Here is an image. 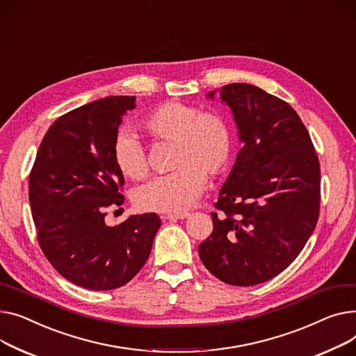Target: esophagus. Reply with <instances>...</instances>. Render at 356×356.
<instances>
[{"label": "esophagus", "mask_w": 356, "mask_h": 356, "mask_svg": "<svg viewBox=\"0 0 356 356\" xmlns=\"http://www.w3.org/2000/svg\"><path fill=\"white\" fill-rule=\"evenodd\" d=\"M190 217V213H177V214H166L163 216L165 220H184Z\"/></svg>", "instance_id": "34e87169"}]
</instances>
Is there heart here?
<instances>
[{"instance_id":"1","label":"heart","mask_w":356,"mask_h":356,"mask_svg":"<svg viewBox=\"0 0 356 356\" xmlns=\"http://www.w3.org/2000/svg\"><path fill=\"white\" fill-rule=\"evenodd\" d=\"M155 139L175 142L174 172L155 177L138 186L134 204L140 211L181 213L202 193L207 174H222L233 156V132L217 112H202L182 102L159 104L143 120ZM113 159L123 175L140 179L148 174L146 151L131 131L120 132L113 143Z\"/></svg>"}]
</instances>
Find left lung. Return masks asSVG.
<instances>
[{"label":"left lung","mask_w":356,"mask_h":356,"mask_svg":"<svg viewBox=\"0 0 356 356\" xmlns=\"http://www.w3.org/2000/svg\"><path fill=\"white\" fill-rule=\"evenodd\" d=\"M218 93L233 112L243 148L214 204L220 213H211L213 233L198 254L221 282L254 286L289 267L315 229L321 166L289 103L247 83H232Z\"/></svg>","instance_id":"1"}]
</instances>
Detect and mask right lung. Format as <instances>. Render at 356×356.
Instances as JSON below:
<instances>
[{
  "mask_svg": "<svg viewBox=\"0 0 356 356\" xmlns=\"http://www.w3.org/2000/svg\"><path fill=\"white\" fill-rule=\"evenodd\" d=\"M134 108L135 96H109L60 116L41 140L30 172L41 250L63 277L89 290L131 282L161 227L155 213L131 216L115 227L104 222L111 208L124 201L113 143L122 118Z\"/></svg>",
  "mask_w": 356,
  "mask_h": 356,
  "instance_id": "right-lung-1",
  "label": "right lung"
}]
</instances>
